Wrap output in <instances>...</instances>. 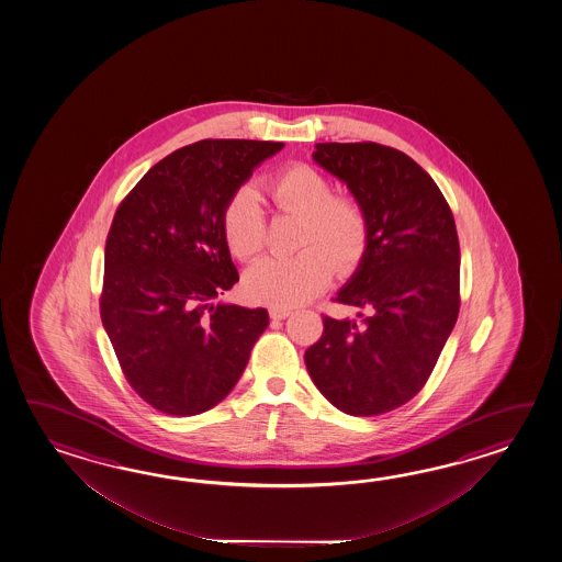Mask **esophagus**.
<instances>
[{
  "label": "esophagus",
  "mask_w": 562,
  "mask_h": 562,
  "mask_svg": "<svg viewBox=\"0 0 562 562\" xmlns=\"http://www.w3.org/2000/svg\"><path fill=\"white\" fill-rule=\"evenodd\" d=\"M269 315H271V319L279 322V319H286L291 315V310H286V307H271Z\"/></svg>",
  "instance_id": "34e87169"
}]
</instances>
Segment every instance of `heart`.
I'll return each instance as SVG.
<instances>
[{"instance_id":"b5f03b06","label":"heart","mask_w":562,"mask_h":562,"mask_svg":"<svg viewBox=\"0 0 562 562\" xmlns=\"http://www.w3.org/2000/svg\"><path fill=\"white\" fill-rule=\"evenodd\" d=\"M277 209L303 216L295 257H267L245 276V293L273 307H295L329 285L334 263L349 271L368 245L370 223L353 196L334 194V184L317 168L291 165L267 184ZM223 233L231 252L251 261L265 247V216L255 192L240 189L223 213Z\"/></svg>"}]
</instances>
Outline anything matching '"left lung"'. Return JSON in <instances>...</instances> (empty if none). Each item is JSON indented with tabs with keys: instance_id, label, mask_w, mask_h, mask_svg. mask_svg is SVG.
<instances>
[{
	"instance_id": "8db88e82",
	"label": "left lung",
	"mask_w": 562,
	"mask_h": 562,
	"mask_svg": "<svg viewBox=\"0 0 562 562\" xmlns=\"http://www.w3.org/2000/svg\"><path fill=\"white\" fill-rule=\"evenodd\" d=\"M313 160L346 182L370 223L337 301L358 319L323 317L305 351L311 380L337 409L378 416L424 387L460 311V245L438 184L409 156L375 143L315 144Z\"/></svg>"
}]
</instances>
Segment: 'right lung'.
Masks as SVG:
<instances>
[{"mask_svg": "<svg viewBox=\"0 0 562 562\" xmlns=\"http://www.w3.org/2000/svg\"><path fill=\"white\" fill-rule=\"evenodd\" d=\"M285 144L201 140L175 150L120 203L108 233L100 315L120 368L170 416L215 407L269 325L263 307L215 303L239 281L223 213Z\"/></svg>", "mask_w": 562, "mask_h": 562, "instance_id": "1", "label": "right lung"}]
</instances>
